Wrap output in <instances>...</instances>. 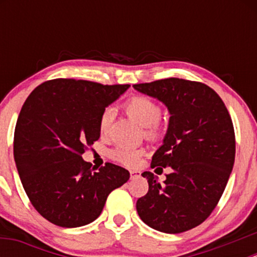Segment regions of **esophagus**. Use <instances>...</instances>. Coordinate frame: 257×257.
<instances>
[{
    "label": "esophagus",
    "mask_w": 257,
    "mask_h": 257,
    "mask_svg": "<svg viewBox=\"0 0 257 257\" xmlns=\"http://www.w3.org/2000/svg\"><path fill=\"white\" fill-rule=\"evenodd\" d=\"M140 176V173L135 172V170H131V179H137Z\"/></svg>",
    "instance_id": "1"
}]
</instances>
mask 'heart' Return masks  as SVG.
Wrapping results in <instances>:
<instances>
[{"label":"heart","mask_w":257,"mask_h":257,"mask_svg":"<svg viewBox=\"0 0 257 257\" xmlns=\"http://www.w3.org/2000/svg\"><path fill=\"white\" fill-rule=\"evenodd\" d=\"M123 108L133 119L144 126V137L156 143L164 135V125L161 122L162 110L157 102L147 96H132L123 105ZM112 118L111 110H105L99 118V131L101 134L107 132ZM144 150L119 146L111 152L112 159L128 167H137L143 157Z\"/></svg>","instance_id":"1"}]
</instances>
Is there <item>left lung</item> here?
Here are the masks:
<instances>
[{
  "mask_svg": "<svg viewBox=\"0 0 257 257\" xmlns=\"http://www.w3.org/2000/svg\"><path fill=\"white\" fill-rule=\"evenodd\" d=\"M133 87L163 101L172 114L151 168L173 170L163 185L153 173L141 174L149 192L138 199V214L157 231H188L210 216L231 175L235 137L229 112L219 94L202 82L170 77Z\"/></svg>",
  "mask_w": 257,
  "mask_h": 257,
  "instance_id": "obj_1",
  "label": "left lung"
}]
</instances>
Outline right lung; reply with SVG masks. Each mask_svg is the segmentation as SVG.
<instances>
[{
	"mask_svg": "<svg viewBox=\"0 0 257 257\" xmlns=\"http://www.w3.org/2000/svg\"><path fill=\"white\" fill-rule=\"evenodd\" d=\"M129 84L57 78L31 91L14 131V161L31 204L46 220L66 228L98 219L129 172L105 163L98 172L82 155L100 138L105 107Z\"/></svg>",
	"mask_w": 257,
	"mask_h": 257,
	"instance_id": "right-lung-1",
	"label": "right lung"
}]
</instances>
